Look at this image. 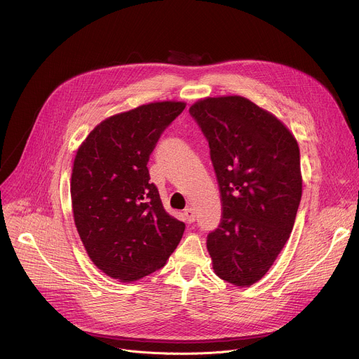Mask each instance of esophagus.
<instances>
[{"mask_svg": "<svg viewBox=\"0 0 359 359\" xmlns=\"http://www.w3.org/2000/svg\"><path fill=\"white\" fill-rule=\"evenodd\" d=\"M184 219H186L187 223H193V222L196 220V212H194V209H191V208L186 209V210H184Z\"/></svg>", "mask_w": 359, "mask_h": 359, "instance_id": "esophagus-1", "label": "esophagus"}]
</instances>
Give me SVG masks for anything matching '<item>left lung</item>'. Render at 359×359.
Wrapping results in <instances>:
<instances>
[{
  "label": "left lung",
  "mask_w": 359,
  "mask_h": 359,
  "mask_svg": "<svg viewBox=\"0 0 359 359\" xmlns=\"http://www.w3.org/2000/svg\"><path fill=\"white\" fill-rule=\"evenodd\" d=\"M189 112L209 140L222 196V222L208 236L213 270L250 287L292 231L302 193L298 143L277 116L238 95L200 99Z\"/></svg>",
  "instance_id": "obj_1"
}]
</instances>
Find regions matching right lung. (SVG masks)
<instances>
[{
    "instance_id": "add662e5",
    "label": "right lung",
    "mask_w": 359,
    "mask_h": 359,
    "mask_svg": "<svg viewBox=\"0 0 359 359\" xmlns=\"http://www.w3.org/2000/svg\"><path fill=\"white\" fill-rule=\"evenodd\" d=\"M186 108L163 100L102 121L78 147L71 198L74 222L92 263L121 283L163 267L184 223L170 216L150 183L147 162L162 132Z\"/></svg>"
}]
</instances>
